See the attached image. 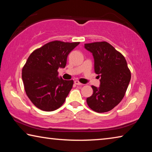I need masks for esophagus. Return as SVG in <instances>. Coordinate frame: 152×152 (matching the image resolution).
<instances>
[{
	"label": "esophagus",
	"instance_id": "obj_1",
	"mask_svg": "<svg viewBox=\"0 0 152 152\" xmlns=\"http://www.w3.org/2000/svg\"><path fill=\"white\" fill-rule=\"evenodd\" d=\"M74 84H76V85H78V86H82V84H81L80 82L78 80H75L74 81Z\"/></svg>",
	"mask_w": 152,
	"mask_h": 152
}]
</instances>
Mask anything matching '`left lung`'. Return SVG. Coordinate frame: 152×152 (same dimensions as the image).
Returning a JSON list of instances; mask_svg holds the SVG:
<instances>
[{
	"label": "left lung",
	"instance_id": "8db88e82",
	"mask_svg": "<svg viewBox=\"0 0 152 152\" xmlns=\"http://www.w3.org/2000/svg\"><path fill=\"white\" fill-rule=\"evenodd\" d=\"M84 48L92 53L94 72L101 78L99 88L92 86L93 94L86 102L95 112H108L122 101L129 84L131 72L127 61L106 42L85 43Z\"/></svg>",
	"mask_w": 152,
	"mask_h": 152
}]
</instances>
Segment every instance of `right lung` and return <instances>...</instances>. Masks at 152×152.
I'll return each mask as SVG.
<instances>
[{"instance_id":"add662e5","label":"right lung","mask_w":152,"mask_h":152,"mask_svg":"<svg viewBox=\"0 0 152 152\" xmlns=\"http://www.w3.org/2000/svg\"><path fill=\"white\" fill-rule=\"evenodd\" d=\"M79 43L53 41L29 56L23 68L22 79L27 96L38 109L53 111L65 102L74 81L59 78L58 70L65 68L68 54Z\"/></svg>"}]
</instances>
